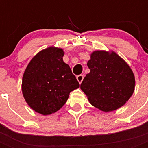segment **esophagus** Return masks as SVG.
I'll list each match as a JSON object with an SVG mask.
<instances>
[{
  "label": "esophagus",
  "instance_id": "esophagus-1",
  "mask_svg": "<svg viewBox=\"0 0 148 148\" xmlns=\"http://www.w3.org/2000/svg\"><path fill=\"white\" fill-rule=\"evenodd\" d=\"M77 80L78 81L79 83L81 84V82H82V81L84 80V75H83V74H79V75H77Z\"/></svg>",
  "mask_w": 148,
  "mask_h": 148
}]
</instances>
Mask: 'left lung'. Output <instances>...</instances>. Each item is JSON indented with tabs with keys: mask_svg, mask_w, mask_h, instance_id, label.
<instances>
[{
	"mask_svg": "<svg viewBox=\"0 0 148 148\" xmlns=\"http://www.w3.org/2000/svg\"><path fill=\"white\" fill-rule=\"evenodd\" d=\"M87 74L81 89L90 103L103 111L121 107L133 94L134 75L127 63L114 52L95 51L88 62Z\"/></svg>",
	"mask_w": 148,
	"mask_h": 148,
	"instance_id": "left-lung-1",
	"label": "left lung"
}]
</instances>
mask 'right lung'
<instances>
[{
    "instance_id": "obj_1",
    "label": "right lung",
    "mask_w": 148,
    "mask_h": 148,
    "mask_svg": "<svg viewBox=\"0 0 148 148\" xmlns=\"http://www.w3.org/2000/svg\"><path fill=\"white\" fill-rule=\"evenodd\" d=\"M64 51L49 47L40 51L27 65L22 79L23 95L36 112L47 115L62 108L70 93L80 87L69 65L63 61Z\"/></svg>"
}]
</instances>
